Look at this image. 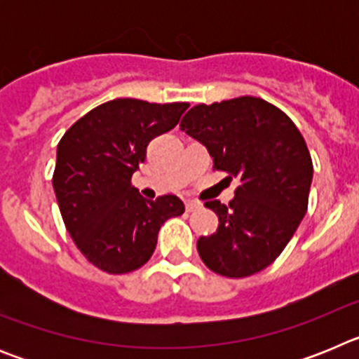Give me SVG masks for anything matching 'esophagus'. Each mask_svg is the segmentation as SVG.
Masks as SVG:
<instances>
[{
	"label": "esophagus",
	"mask_w": 359,
	"mask_h": 359,
	"mask_svg": "<svg viewBox=\"0 0 359 359\" xmlns=\"http://www.w3.org/2000/svg\"><path fill=\"white\" fill-rule=\"evenodd\" d=\"M199 207H201V203H198V201H187L185 203L187 212H194V210H198Z\"/></svg>",
	"instance_id": "esophagus-1"
}]
</instances>
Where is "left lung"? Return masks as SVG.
<instances>
[{"label":"left lung","instance_id":"obj_1","mask_svg":"<svg viewBox=\"0 0 359 359\" xmlns=\"http://www.w3.org/2000/svg\"><path fill=\"white\" fill-rule=\"evenodd\" d=\"M182 131L201 142L214 170L239 177L228 205L207 201L219 217L215 233L198 239L201 261L214 273H259L286 248L307 212L313 161L293 120L257 97L194 106Z\"/></svg>","mask_w":359,"mask_h":359}]
</instances>
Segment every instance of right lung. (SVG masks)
Instances as JSON below:
<instances>
[{
  "mask_svg": "<svg viewBox=\"0 0 359 359\" xmlns=\"http://www.w3.org/2000/svg\"><path fill=\"white\" fill-rule=\"evenodd\" d=\"M187 107L115 98L79 118L57 145V203L77 248L98 269L120 275L142 268L161 224L185 212L176 196L144 199L131 176L149 142L176 128Z\"/></svg>",
  "mask_w": 359,
  "mask_h": 359,
  "instance_id": "right-lung-1",
  "label": "right lung"
}]
</instances>
